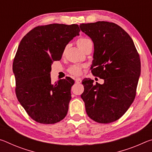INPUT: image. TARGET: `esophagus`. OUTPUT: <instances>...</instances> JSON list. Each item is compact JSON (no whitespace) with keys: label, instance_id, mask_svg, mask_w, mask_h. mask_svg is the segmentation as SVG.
Masks as SVG:
<instances>
[{"label":"esophagus","instance_id":"obj_1","mask_svg":"<svg viewBox=\"0 0 152 152\" xmlns=\"http://www.w3.org/2000/svg\"><path fill=\"white\" fill-rule=\"evenodd\" d=\"M75 82H76V83H80V82H82V79L80 78H77L75 79Z\"/></svg>","mask_w":152,"mask_h":152}]
</instances>
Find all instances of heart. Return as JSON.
<instances>
[{
  "label": "heart",
  "mask_w": 152,
  "mask_h": 152,
  "mask_svg": "<svg viewBox=\"0 0 152 152\" xmlns=\"http://www.w3.org/2000/svg\"><path fill=\"white\" fill-rule=\"evenodd\" d=\"M90 42H92L91 39H88V38L82 37V38H80V39L77 41V45H78L79 48L82 51L84 49V48H85ZM82 66L80 65H73L68 69L69 73L74 76L80 75L82 73Z\"/></svg>",
  "instance_id": "heart-1"
}]
</instances>
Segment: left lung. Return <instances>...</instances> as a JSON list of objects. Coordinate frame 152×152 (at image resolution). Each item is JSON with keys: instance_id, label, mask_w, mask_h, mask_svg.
I'll return each instance as SVG.
<instances>
[{"instance_id": "obj_1", "label": "left lung", "mask_w": 152, "mask_h": 152, "mask_svg": "<svg viewBox=\"0 0 152 152\" xmlns=\"http://www.w3.org/2000/svg\"><path fill=\"white\" fill-rule=\"evenodd\" d=\"M80 28L94 43L91 67L94 76L104 83L94 84L84 78L81 98L88 116L100 123L114 122L121 117L135 97L141 61L129 35L114 23H82Z\"/></svg>"}]
</instances>
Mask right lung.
Returning <instances> with one entry per match:
<instances>
[{
    "mask_svg": "<svg viewBox=\"0 0 152 152\" xmlns=\"http://www.w3.org/2000/svg\"><path fill=\"white\" fill-rule=\"evenodd\" d=\"M80 31L78 25L50 24L35 27L20 41L12 64L17 99L29 116L53 124L66 116L74 80L67 77L54 84L50 72L67 44Z\"/></svg>",
    "mask_w": 152,
    "mask_h": 152,
    "instance_id": "right-lung-1",
    "label": "right lung"
}]
</instances>
